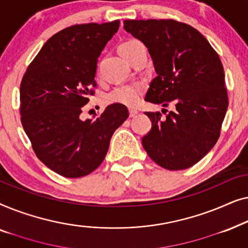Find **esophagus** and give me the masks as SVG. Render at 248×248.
I'll list each match as a JSON object with an SVG mask.
<instances>
[{
  "label": "esophagus",
  "instance_id": "34e87169",
  "mask_svg": "<svg viewBox=\"0 0 248 248\" xmlns=\"http://www.w3.org/2000/svg\"><path fill=\"white\" fill-rule=\"evenodd\" d=\"M128 111H130V117H135L139 114V110L133 109V108H131V109Z\"/></svg>",
  "mask_w": 248,
  "mask_h": 248
}]
</instances>
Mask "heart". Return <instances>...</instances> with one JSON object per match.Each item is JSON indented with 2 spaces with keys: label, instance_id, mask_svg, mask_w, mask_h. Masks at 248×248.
<instances>
[{
  "label": "heart",
  "instance_id": "1",
  "mask_svg": "<svg viewBox=\"0 0 248 248\" xmlns=\"http://www.w3.org/2000/svg\"><path fill=\"white\" fill-rule=\"evenodd\" d=\"M142 44L138 40L131 39L127 42H124L120 45L121 55L125 60L128 61L132 54L135 52V49ZM144 93V87L141 83H132L125 84V86H120L111 90L109 93L106 96V101L108 104H120L124 105L127 107H134L140 103L142 94Z\"/></svg>",
  "mask_w": 248,
  "mask_h": 248
}]
</instances>
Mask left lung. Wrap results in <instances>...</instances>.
Instances as JSON below:
<instances>
[{
  "instance_id": "obj_1",
  "label": "left lung",
  "mask_w": 248,
  "mask_h": 248,
  "mask_svg": "<svg viewBox=\"0 0 248 248\" xmlns=\"http://www.w3.org/2000/svg\"><path fill=\"white\" fill-rule=\"evenodd\" d=\"M124 29L147 46L154 61L157 77L144 100L174 105L166 117L145 113L152 126L142 145L168 170L192 167L217 143L228 108L219 55L201 32L175 20H125Z\"/></svg>"
}]
</instances>
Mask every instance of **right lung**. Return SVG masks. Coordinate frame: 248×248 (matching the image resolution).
<instances>
[{
    "instance_id": "obj_1",
    "label": "right lung",
    "mask_w": 248,
    "mask_h": 248,
    "mask_svg": "<svg viewBox=\"0 0 248 248\" xmlns=\"http://www.w3.org/2000/svg\"><path fill=\"white\" fill-rule=\"evenodd\" d=\"M120 21L74 25L44 44L20 86L21 123L35 154L61 176L78 178L104 161L111 135L128 117L126 106L109 105L100 116L80 114L96 87L98 57Z\"/></svg>"
}]
</instances>
